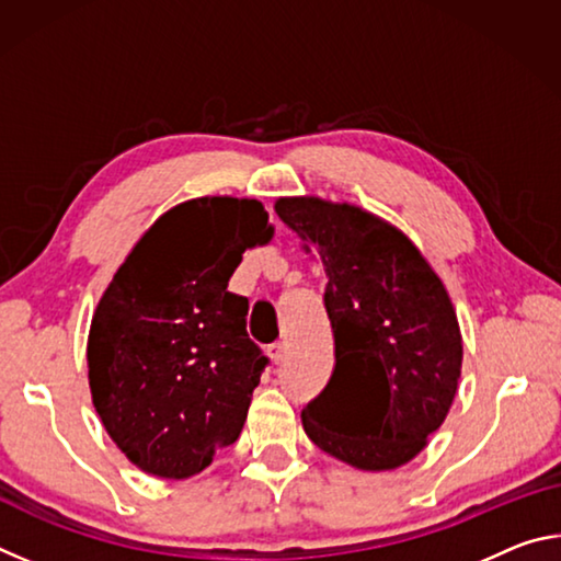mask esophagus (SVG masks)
Segmentation results:
<instances>
[{"label": "esophagus", "mask_w": 561, "mask_h": 561, "mask_svg": "<svg viewBox=\"0 0 561 561\" xmlns=\"http://www.w3.org/2000/svg\"><path fill=\"white\" fill-rule=\"evenodd\" d=\"M267 356L274 360V364H282V358H284V344H282V341H274V344L267 346Z\"/></svg>", "instance_id": "obj_1"}]
</instances>
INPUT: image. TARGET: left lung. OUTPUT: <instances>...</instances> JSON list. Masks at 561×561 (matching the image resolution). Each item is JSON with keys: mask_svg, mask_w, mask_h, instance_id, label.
<instances>
[{"mask_svg": "<svg viewBox=\"0 0 561 561\" xmlns=\"http://www.w3.org/2000/svg\"><path fill=\"white\" fill-rule=\"evenodd\" d=\"M279 220L327 274L334 374L301 411L311 443L358 470H393L425 448L448 415L462 336L443 282L381 217L321 197H279ZM383 387L381 412L367 401Z\"/></svg>", "mask_w": 561, "mask_h": 561, "instance_id": "left-lung-1", "label": "left lung"}]
</instances>
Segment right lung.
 <instances>
[{
	"instance_id": "add662e5",
	"label": "right lung",
	"mask_w": 561,
	"mask_h": 561,
	"mask_svg": "<svg viewBox=\"0 0 561 561\" xmlns=\"http://www.w3.org/2000/svg\"><path fill=\"white\" fill-rule=\"evenodd\" d=\"M257 201L197 197L160 215L113 274L89 331L91 398L111 440L156 478L183 480L240 438L270 358L227 291L244 250L267 244Z\"/></svg>"
}]
</instances>
